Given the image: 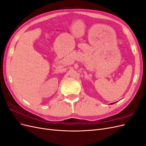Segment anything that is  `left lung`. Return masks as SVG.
<instances>
[{
  "label": "left lung",
  "instance_id": "8db88e82",
  "mask_svg": "<svg viewBox=\"0 0 146 146\" xmlns=\"http://www.w3.org/2000/svg\"><path fill=\"white\" fill-rule=\"evenodd\" d=\"M116 102H114V103H112V104H115Z\"/></svg>",
  "mask_w": 146,
  "mask_h": 146
}]
</instances>
